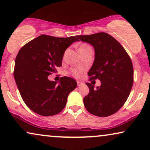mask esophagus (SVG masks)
<instances>
[{"instance_id":"obj_1","label":"esophagus","mask_w":150,"mask_h":150,"mask_svg":"<svg viewBox=\"0 0 150 150\" xmlns=\"http://www.w3.org/2000/svg\"><path fill=\"white\" fill-rule=\"evenodd\" d=\"M77 85H78V86H81V85H84V83L82 81H77Z\"/></svg>"}]
</instances>
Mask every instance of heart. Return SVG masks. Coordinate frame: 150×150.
Returning <instances> with one entry per match:
<instances>
[{
	"label": "heart",
	"instance_id": "heart-1",
	"mask_svg": "<svg viewBox=\"0 0 150 150\" xmlns=\"http://www.w3.org/2000/svg\"><path fill=\"white\" fill-rule=\"evenodd\" d=\"M91 46H90L89 44L84 43V44H82L81 46H79V51L80 52H83V51H86V50H91ZM80 72H81V70H79V69H75V68H73V69H71V74H72L73 76H74L75 77L79 76Z\"/></svg>",
	"mask_w": 150,
	"mask_h": 150
}]
</instances>
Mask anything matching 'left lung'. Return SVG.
Wrapping results in <instances>:
<instances>
[{"instance_id": "8db88e82", "label": "left lung", "mask_w": 150, "mask_h": 150, "mask_svg": "<svg viewBox=\"0 0 150 150\" xmlns=\"http://www.w3.org/2000/svg\"><path fill=\"white\" fill-rule=\"evenodd\" d=\"M95 50V60L88 72L89 80L98 79L100 87L87 83L89 93L83 98L88 112L98 117L115 113L128 99L133 85L132 61L122 45L109 34L102 32L77 35Z\"/></svg>"}]
</instances>
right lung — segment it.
<instances>
[{
	"label": "right lung",
	"instance_id": "right-lung-1",
	"mask_svg": "<svg viewBox=\"0 0 150 150\" xmlns=\"http://www.w3.org/2000/svg\"><path fill=\"white\" fill-rule=\"evenodd\" d=\"M77 36L56 38L42 35L28 42L18 52L13 76L21 97L33 111L42 116L58 114L65 108L67 96L76 87L70 77L60 81H49L48 76L62 65L66 49Z\"/></svg>",
	"mask_w": 150,
	"mask_h": 150
}]
</instances>
